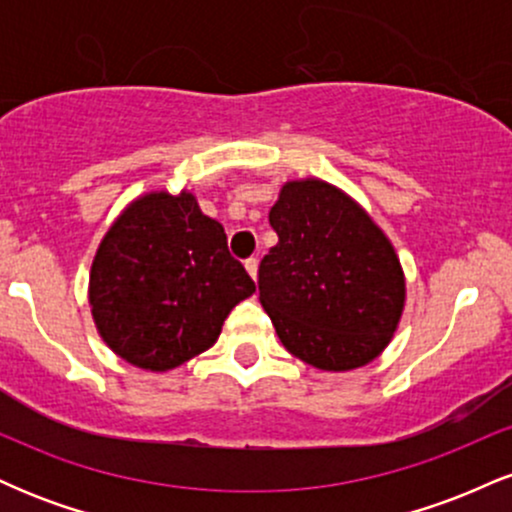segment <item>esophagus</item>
I'll list each match as a JSON object with an SVG mask.
<instances>
[{"label": "esophagus", "instance_id": "1", "mask_svg": "<svg viewBox=\"0 0 512 512\" xmlns=\"http://www.w3.org/2000/svg\"><path fill=\"white\" fill-rule=\"evenodd\" d=\"M257 267H260L257 257H248V260H245V269H248V274L252 276V279H257Z\"/></svg>", "mask_w": 512, "mask_h": 512}]
</instances>
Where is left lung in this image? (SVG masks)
<instances>
[{"label": "left lung", "mask_w": 512, "mask_h": 512, "mask_svg": "<svg viewBox=\"0 0 512 512\" xmlns=\"http://www.w3.org/2000/svg\"><path fill=\"white\" fill-rule=\"evenodd\" d=\"M279 243L260 262V301L281 344L320 370L366 366L390 344L404 276L390 240L322 180L286 182L269 211Z\"/></svg>", "instance_id": "8db88e82"}]
</instances>
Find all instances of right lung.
Wrapping results in <instances>:
<instances>
[{"label": "right lung", "instance_id": "1", "mask_svg": "<svg viewBox=\"0 0 512 512\" xmlns=\"http://www.w3.org/2000/svg\"><path fill=\"white\" fill-rule=\"evenodd\" d=\"M255 281L219 221L190 192H151L122 211L91 267L88 301L103 342L132 366L170 370L207 351Z\"/></svg>", "mask_w": 512, "mask_h": 512}]
</instances>
